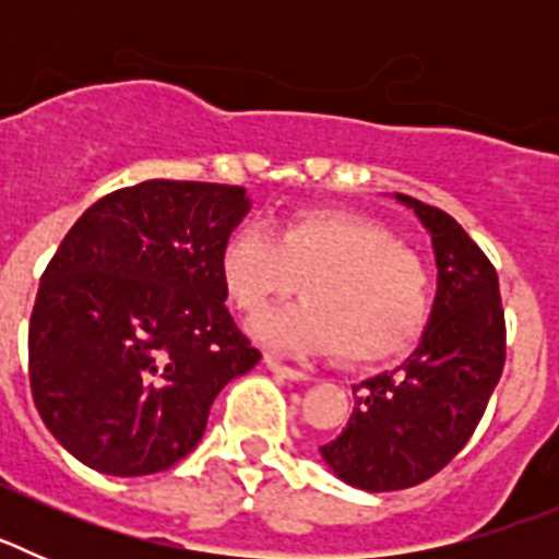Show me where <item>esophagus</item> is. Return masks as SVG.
Returning a JSON list of instances; mask_svg holds the SVG:
<instances>
[{
	"label": "esophagus",
	"instance_id": "esophagus-1",
	"mask_svg": "<svg viewBox=\"0 0 559 559\" xmlns=\"http://www.w3.org/2000/svg\"><path fill=\"white\" fill-rule=\"evenodd\" d=\"M265 367H269L271 372L276 374V378L296 380V383H305V380H310V374H308V372H302V369H294V367H288V364H283V360L271 358V355H265Z\"/></svg>",
	"mask_w": 559,
	"mask_h": 559
}]
</instances>
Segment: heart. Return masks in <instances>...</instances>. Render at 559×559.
I'll list each match as a JSON object with an SVG mask.
<instances>
[{
  "label": "heart",
  "instance_id": "heart-1",
  "mask_svg": "<svg viewBox=\"0 0 559 559\" xmlns=\"http://www.w3.org/2000/svg\"><path fill=\"white\" fill-rule=\"evenodd\" d=\"M218 271L243 313H260L302 280L305 302L251 324L254 338L285 353L392 358L419 338L431 310L426 263L383 224L347 212H296L276 235L237 226L221 246Z\"/></svg>",
  "mask_w": 559,
  "mask_h": 559
}]
</instances>
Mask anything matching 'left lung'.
I'll return each mask as SVG.
<instances>
[{
	"mask_svg": "<svg viewBox=\"0 0 559 559\" xmlns=\"http://www.w3.org/2000/svg\"><path fill=\"white\" fill-rule=\"evenodd\" d=\"M394 199L431 235L439 283L417 349L392 372L364 380L347 428L319 448L341 481L367 492L406 490L442 471L476 431L507 358L487 254L448 212L400 192Z\"/></svg>",
	"mask_w": 559,
	"mask_h": 559,
	"instance_id": "obj_1",
	"label": "left lung"
}]
</instances>
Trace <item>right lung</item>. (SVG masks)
I'll return each instance as SVG.
<instances>
[{"label":"right lung","instance_id":"obj_1","mask_svg":"<svg viewBox=\"0 0 559 559\" xmlns=\"http://www.w3.org/2000/svg\"><path fill=\"white\" fill-rule=\"evenodd\" d=\"M243 187L151 179L108 192L67 231L29 316V389L49 433L106 476L173 467L212 400L260 349L226 310L218 254Z\"/></svg>","mask_w":559,"mask_h":559}]
</instances>
